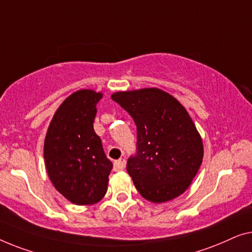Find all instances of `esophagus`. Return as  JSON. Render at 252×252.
<instances>
[{
  "label": "esophagus",
  "instance_id": "obj_1",
  "mask_svg": "<svg viewBox=\"0 0 252 252\" xmlns=\"http://www.w3.org/2000/svg\"><path fill=\"white\" fill-rule=\"evenodd\" d=\"M126 162L125 158H120V160H116L114 162V164H113V169H114V171H122V170L126 168Z\"/></svg>",
  "mask_w": 252,
  "mask_h": 252
}]
</instances>
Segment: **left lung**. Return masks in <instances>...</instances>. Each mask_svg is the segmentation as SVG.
Returning a JSON list of instances; mask_svg holds the SVG:
<instances>
[{"instance_id": "1", "label": "left lung", "mask_w": 252, "mask_h": 252, "mask_svg": "<svg viewBox=\"0 0 252 252\" xmlns=\"http://www.w3.org/2000/svg\"><path fill=\"white\" fill-rule=\"evenodd\" d=\"M112 99L137 126V151L126 170L140 195L162 203L183 194L203 158L201 136L185 107L157 88L115 92Z\"/></svg>"}]
</instances>
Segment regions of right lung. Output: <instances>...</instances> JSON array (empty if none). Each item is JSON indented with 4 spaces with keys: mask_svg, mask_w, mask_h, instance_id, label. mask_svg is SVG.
Here are the masks:
<instances>
[{
    "mask_svg": "<svg viewBox=\"0 0 252 252\" xmlns=\"http://www.w3.org/2000/svg\"><path fill=\"white\" fill-rule=\"evenodd\" d=\"M102 94L79 90L57 109L44 140V161L55 189L74 204L100 201L107 192L113 163L94 130Z\"/></svg>",
    "mask_w": 252,
    "mask_h": 252,
    "instance_id": "1",
    "label": "right lung"
}]
</instances>
